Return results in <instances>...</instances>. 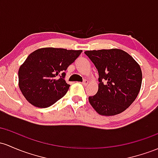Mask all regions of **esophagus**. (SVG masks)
Segmentation results:
<instances>
[{"label":"esophagus","mask_w":158,"mask_h":158,"mask_svg":"<svg viewBox=\"0 0 158 158\" xmlns=\"http://www.w3.org/2000/svg\"><path fill=\"white\" fill-rule=\"evenodd\" d=\"M88 83V81L87 80V79H84V80L82 81V84L83 85H87Z\"/></svg>","instance_id":"34e87169"}]
</instances>
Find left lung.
Segmentation results:
<instances>
[{"label": "left lung", "mask_w": 158, "mask_h": 158, "mask_svg": "<svg viewBox=\"0 0 158 158\" xmlns=\"http://www.w3.org/2000/svg\"><path fill=\"white\" fill-rule=\"evenodd\" d=\"M98 69V92L88 98L102 115H115L127 110L136 100L142 84L141 68L129 54L121 49L86 51Z\"/></svg>", "instance_id": "1"}]
</instances>
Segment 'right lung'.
Instances as JSON below:
<instances>
[{
    "label": "right lung",
    "instance_id": "obj_1",
    "mask_svg": "<svg viewBox=\"0 0 158 158\" xmlns=\"http://www.w3.org/2000/svg\"><path fill=\"white\" fill-rule=\"evenodd\" d=\"M82 50L39 48L28 55L19 70V85L31 104L46 108L63 98L70 88L65 82L67 67Z\"/></svg>",
    "mask_w": 158,
    "mask_h": 158
}]
</instances>
